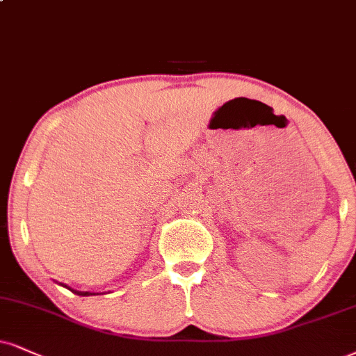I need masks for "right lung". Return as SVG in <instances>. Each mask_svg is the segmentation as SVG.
Here are the masks:
<instances>
[{"label":"right lung","instance_id":"add662e5","mask_svg":"<svg viewBox=\"0 0 356 356\" xmlns=\"http://www.w3.org/2000/svg\"><path fill=\"white\" fill-rule=\"evenodd\" d=\"M72 291V289H71ZM74 293H77V296H82V297H86V296H94V293H89V292H79V291H72Z\"/></svg>","mask_w":356,"mask_h":356}]
</instances>
